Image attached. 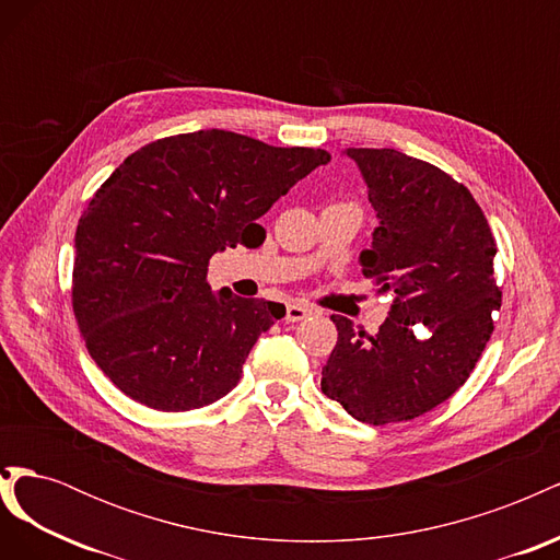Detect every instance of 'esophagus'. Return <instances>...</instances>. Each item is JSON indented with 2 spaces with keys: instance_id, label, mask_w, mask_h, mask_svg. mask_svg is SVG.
<instances>
[{
  "instance_id": "esophagus-1",
  "label": "esophagus",
  "mask_w": 560,
  "mask_h": 560,
  "mask_svg": "<svg viewBox=\"0 0 560 560\" xmlns=\"http://www.w3.org/2000/svg\"><path fill=\"white\" fill-rule=\"evenodd\" d=\"M311 313H313V308L303 306V303H290V306H287V311H284V319L287 322H301V319H306Z\"/></svg>"
}]
</instances>
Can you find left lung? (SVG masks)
<instances>
[{
	"instance_id": "left-lung-1",
	"label": "left lung",
	"mask_w": 560,
	"mask_h": 560,
	"mask_svg": "<svg viewBox=\"0 0 560 560\" xmlns=\"http://www.w3.org/2000/svg\"><path fill=\"white\" fill-rule=\"evenodd\" d=\"M346 156L378 217L362 273L395 299L374 336L331 315L338 341L322 366V393L352 418L387 425L432 411L469 378L502 303L498 245L467 186L436 165L397 149Z\"/></svg>"
}]
</instances>
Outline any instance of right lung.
I'll return each mask as SVG.
<instances>
[{
  "instance_id": "obj_1",
  "label": "right lung",
  "mask_w": 560,
  "mask_h": 560,
  "mask_svg": "<svg viewBox=\"0 0 560 560\" xmlns=\"http://www.w3.org/2000/svg\"><path fill=\"white\" fill-rule=\"evenodd\" d=\"M327 161L325 149L212 128L138 149L100 186L74 235L72 306L91 358L124 395L191 411L238 385L280 306L214 294L208 264L264 233L257 219Z\"/></svg>"
}]
</instances>
